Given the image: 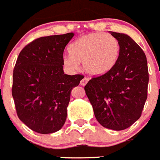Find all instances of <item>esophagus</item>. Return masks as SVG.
Returning a JSON list of instances; mask_svg holds the SVG:
<instances>
[{
    "label": "esophagus",
    "mask_w": 160,
    "mask_h": 160,
    "mask_svg": "<svg viewBox=\"0 0 160 160\" xmlns=\"http://www.w3.org/2000/svg\"><path fill=\"white\" fill-rule=\"evenodd\" d=\"M89 80V78L86 77V76H84V77L83 78L82 80H80V84H81V85H85V84H86L87 83H88Z\"/></svg>",
    "instance_id": "1"
}]
</instances>
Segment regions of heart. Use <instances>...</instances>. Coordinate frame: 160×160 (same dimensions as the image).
Returning a JSON list of instances; mask_svg holds the SVG:
<instances>
[{
    "label": "heart",
    "mask_w": 160,
    "mask_h": 160,
    "mask_svg": "<svg viewBox=\"0 0 160 160\" xmlns=\"http://www.w3.org/2000/svg\"><path fill=\"white\" fill-rule=\"evenodd\" d=\"M120 43L112 35L93 33L84 35L69 47L70 55L64 58L66 66L72 70L83 62L84 71L93 76L107 73L118 62Z\"/></svg>",
    "instance_id": "b5f03b06"
}]
</instances>
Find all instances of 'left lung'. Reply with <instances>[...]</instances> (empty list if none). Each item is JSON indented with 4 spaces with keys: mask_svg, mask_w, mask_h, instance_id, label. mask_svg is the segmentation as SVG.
<instances>
[{
    "mask_svg": "<svg viewBox=\"0 0 160 160\" xmlns=\"http://www.w3.org/2000/svg\"><path fill=\"white\" fill-rule=\"evenodd\" d=\"M120 43V56L107 73L94 76L84 86L94 116L102 127L128 128L141 118L147 98L149 71L141 47L127 34L111 32Z\"/></svg>",
    "mask_w": 160,
    "mask_h": 160,
    "instance_id": "8db88e82",
    "label": "left lung"
}]
</instances>
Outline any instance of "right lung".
Wrapping results in <instances>:
<instances>
[{
	"instance_id": "add662e5",
	"label": "right lung",
	"mask_w": 160,
	"mask_h": 160,
	"mask_svg": "<svg viewBox=\"0 0 160 160\" xmlns=\"http://www.w3.org/2000/svg\"><path fill=\"white\" fill-rule=\"evenodd\" d=\"M73 33L41 37L22 49L13 71L18 118L40 134L59 131L67 119L71 90L84 76L64 74L63 52Z\"/></svg>"
}]
</instances>
